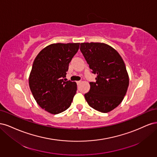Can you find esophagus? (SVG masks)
Returning <instances> with one entry per match:
<instances>
[{
    "mask_svg": "<svg viewBox=\"0 0 157 157\" xmlns=\"http://www.w3.org/2000/svg\"><path fill=\"white\" fill-rule=\"evenodd\" d=\"M80 82H81V81H80V80H79V81H77V85H78Z\"/></svg>",
    "mask_w": 157,
    "mask_h": 157,
    "instance_id": "1",
    "label": "esophagus"
}]
</instances>
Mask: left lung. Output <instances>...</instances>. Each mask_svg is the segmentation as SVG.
<instances>
[{
  "mask_svg": "<svg viewBox=\"0 0 157 157\" xmlns=\"http://www.w3.org/2000/svg\"><path fill=\"white\" fill-rule=\"evenodd\" d=\"M80 52L92 73L97 75L96 82L84 97L88 105L101 113H108L122 102L129 85L124 61L111 46L100 42L80 44Z\"/></svg>",
  "mask_w": 157,
  "mask_h": 157,
  "instance_id": "1",
  "label": "left lung"
}]
</instances>
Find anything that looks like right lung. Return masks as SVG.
<instances>
[{
	"label": "right lung",
	"mask_w": 157,
	"mask_h": 157,
	"mask_svg": "<svg viewBox=\"0 0 157 157\" xmlns=\"http://www.w3.org/2000/svg\"><path fill=\"white\" fill-rule=\"evenodd\" d=\"M80 43L52 44L41 50L34 60L29 76L31 91L39 105L50 113L67 109L77 92V83L65 81L66 72Z\"/></svg>",
	"instance_id": "1"
}]
</instances>
